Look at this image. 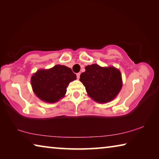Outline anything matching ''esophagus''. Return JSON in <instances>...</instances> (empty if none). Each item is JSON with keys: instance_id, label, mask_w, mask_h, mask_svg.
<instances>
[{"instance_id": "obj_1", "label": "esophagus", "mask_w": 159, "mask_h": 159, "mask_svg": "<svg viewBox=\"0 0 159 159\" xmlns=\"http://www.w3.org/2000/svg\"><path fill=\"white\" fill-rule=\"evenodd\" d=\"M80 73H78V74H76V76H77V79H80Z\"/></svg>"}]
</instances>
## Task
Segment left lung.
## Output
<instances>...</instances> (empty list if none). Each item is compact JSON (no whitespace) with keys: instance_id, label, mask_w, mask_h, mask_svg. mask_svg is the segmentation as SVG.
Here are the masks:
<instances>
[{"instance_id":"8db88e82","label":"left lung","mask_w":159,"mask_h":159,"mask_svg":"<svg viewBox=\"0 0 159 159\" xmlns=\"http://www.w3.org/2000/svg\"><path fill=\"white\" fill-rule=\"evenodd\" d=\"M80 80L89 96L94 101L105 103L112 101L122 87V75L114 66L102 67L96 64L85 66Z\"/></svg>"}]
</instances>
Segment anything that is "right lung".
I'll use <instances>...</instances> for the list:
<instances>
[{
    "mask_svg": "<svg viewBox=\"0 0 159 159\" xmlns=\"http://www.w3.org/2000/svg\"><path fill=\"white\" fill-rule=\"evenodd\" d=\"M76 79L70 68L57 64L49 69H39L31 77L32 90L42 101L54 103L65 96L66 88Z\"/></svg>",
    "mask_w": 159,
    "mask_h": 159,
    "instance_id": "obj_1",
    "label": "right lung"
}]
</instances>
